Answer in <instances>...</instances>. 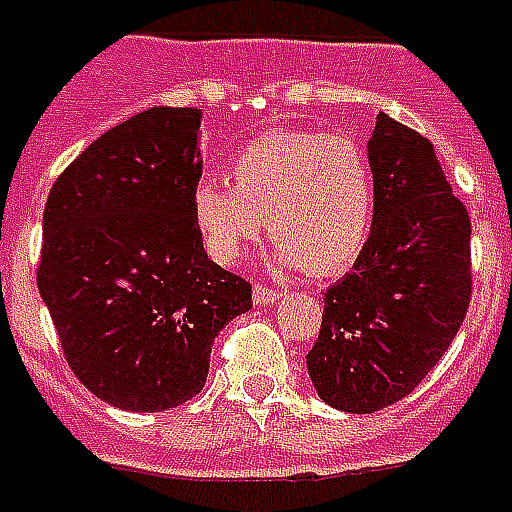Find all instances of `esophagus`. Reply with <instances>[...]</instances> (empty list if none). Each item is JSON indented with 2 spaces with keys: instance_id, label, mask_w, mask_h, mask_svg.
Listing matches in <instances>:
<instances>
[{
  "instance_id": "obj_1",
  "label": "esophagus",
  "mask_w": 512,
  "mask_h": 512,
  "mask_svg": "<svg viewBox=\"0 0 512 512\" xmlns=\"http://www.w3.org/2000/svg\"><path fill=\"white\" fill-rule=\"evenodd\" d=\"M280 291H272L267 286H256L253 288V305H270V302H278Z\"/></svg>"
}]
</instances>
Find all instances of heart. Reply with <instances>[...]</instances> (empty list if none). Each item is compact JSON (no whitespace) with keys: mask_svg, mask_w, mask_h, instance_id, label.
Segmentation results:
<instances>
[{"mask_svg":"<svg viewBox=\"0 0 512 512\" xmlns=\"http://www.w3.org/2000/svg\"><path fill=\"white\" fill-rule=\"evenodd\" d=\"M234 188L202 180L191 210L207 251L232 264L270 224L278 264L332 275L367 242L375 186L367 153L348 134L272 132L229 161Z\"/></svg>","mask_w":512,"mask_h":512,"instance_id":"heart-1","label":"heart"}]
</instances>
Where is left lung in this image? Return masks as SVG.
<instances>
[{
  "label": "left lung",
  "instance_id": "1",
  "mask_svg": "<svg viewBox=\"0 0 512 512\" xmlns=\"http://www.w3.org/2000/svg\"><path fill=\"white\" fill-rule=\"evenodd\" d=\"M375 186L370 237L324 294L307 372L343 413L407 397L443 359L472 297L470 215L432 142L386 113L367 142Z\"/></svg>",
  "mask_w": 512,
  "mask_h": 512
}]
</instances>
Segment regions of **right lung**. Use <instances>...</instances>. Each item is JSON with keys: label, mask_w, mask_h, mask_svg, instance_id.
Segmentation results:
<instances>
[{"label": "right lung", "mask_w": 512, "mask_h": 512, "mask_svg": "<svg viewBox=\"0 0 512 512\" xmlns=\"http://www.w3.org/2000/svg\"><path fill=\"white\" fill-rule=\"evenodd\" d=\"M197 107H151L88 145L53 183L37 288L67 364L107 405L161 413L197 397L210 348L251 283L207 259L191 194Z\"/></svg>", "instance_id": "add662e5"}]
</instances>
